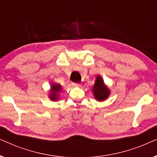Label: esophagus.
<instances>
[{
  "mask_svg": "<svg viewBox=\"0 0 157 157\" xmlns=\"http://www.w3.org/2000/svg\"><path fill=\"white\" fill-rule=\"evenodd\" d=\"M74 86H76V87H80L81 84V83H74Z\"/></svg>",
  "mask_w": 157,
  "mask_h": 157,
  "instance_id": "1",
  "label": "esophagus"
}]
</instances>
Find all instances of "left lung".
Wrapping results in <instances>:
<instances>
[{
	"label": "left lung",
	"mask_w": 157,
	"mask_h": 157,
	"mask_svg": "<svg viewBox=\"0 0 157 157\" xmlns=\"http://www.w3.org/2000/svg\"><path fill=\"white\" fill-rule=\"evenodd\" d=\"M93 94L96 99L99 101L106 99L110 94V90L104 84V80L100 76L96 77L95 84L93 87Z\"/></svg>",
	"instance_id": "left-lung-1"
}]
</instances>
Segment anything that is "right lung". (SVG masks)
I'll return each instance as SVG.
<instances>
[{
    "label": "right lung",
    "mask_w": 157,
    "mask_h": 157,
    "mask_svg": "<svg viewBox=\"0 0 157 157\" xmlns=\"http://www.w3.org/2000/svg\"><path fill=\"white\" fill-rule=\"evenodd\" d=\"M61 86L60 84H57V83H53L51 85V94L49 95V98L52 101H56L58 99V94L59 91H61Z\"/></svg>",
    "instance_id": "obj_1"
}]
</instances>
